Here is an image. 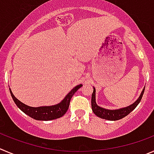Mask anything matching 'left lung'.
Wrapping results in <instances>:
<instances>
[{
	"label": "left lung",
	"instance_id": "obj_1",
	"mask_svg": "<svg viewBox=\"0 0 154 154\" xmlns=\"http://www.w3.org/2000/svg\"><path fill=\"white\" fill-rule=\"evenodd\" d=\"M144 89L142 90L141 93H140V96L137 98V100L134 102L132 104L129 105L128 106H125L123 108H120V109H105V108L101 107V106H98L96 103V96H95V93H96V90H95L94 87L93 93L91 95V108L92 111L97 116L100 117V118L103 119L110 120V121H116V120L121 119L124 118L127 115L130 113L132 110L135 109L136 106L138 105L140 103V100H141L142 96L144 94Z\"/></svg>",
	"mask_w": 154,
	"mask_h": 154
}]
</instances>
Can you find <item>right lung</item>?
I'll return each instance as SVG.
<instances>
[{"label": "right lung", "instance_id": "right-lung-1", "mask_svg": "<svg viewBox=\"0 0 154 154\" xmlns=\"http://www.w3.org/2000/svg\"><path fill=\"white\" fill-rule=\"evenodd\" d=\"M82 86V85L80 84L76 85L66 95L65 97L61 100L60 103H57L52 106H38V107H33V106H29L25 103H22L20 100H19L17 97L14 95L12 91L10 90V92L13 100L15 102L16 105L23 111L26 115L29 116L32 119L36 120H40V121H50V120L56 119L60 118L66 112L69 106L70 100L72 97L73 96L80 88Z\"/></svg>", "mask_w": 154, "mask_h": 154}]
</instances>
